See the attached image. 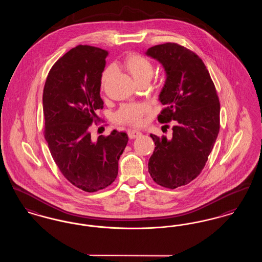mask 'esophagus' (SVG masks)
Here are the masks:
<instances>
[{
	"mask_svg": "<svg viewBox=\"0 0 262 262\" xmlns=\"http://www.w3.org/2000/svg\"><path fill=\"white\" fill-rule=\"evenodd\" d=\"M127 135H128V137H130V138H136V137H140L141 136V133L140 132H138L137 129H128L127 130Z\"/></svg>",
	"mask_w": 262,
	"mask_h": 262,
	"instance_id": "esophagus-1",
	"label": "esophagus"
}]
</instances>
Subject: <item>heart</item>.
I'll return each mask as SVG.
<instances>
[{"label": "heart", "instance_id": "1", "mask_svg": "<svg viewBox=\"0 0 262 262\" xmlns=\"http://www.w3.org/2000/svg\"><path fill=\"white\" fill-rule=\"evenodd\" d=\"M122 66L125 71L134 77V79L141 83L143 81H149L154 74L153 63L149 60L137 53H129L122 61ZM112 68H106L101 76V85L104 86L106 81L112 75ZM148 112V106L144 103H125L123 104L119 110L115 113V121L122 124L128 125H140L143 116Z\"/></svg>", "mask_w": 262, "mask_h": 262}]
</instances>
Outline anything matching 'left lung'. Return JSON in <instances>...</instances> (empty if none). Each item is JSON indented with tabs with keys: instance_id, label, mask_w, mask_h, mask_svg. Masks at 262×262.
<instances>
[{
	"instance_id": "left-lung-1",
	"label": "left lung",
	"mask_w": 262,
	"mask_h": 262,
	"mask_svg": "<svg viewBox=\"0 0 262 262\" xmlns=\"http://www.w3.org/2000/svg\"><path fill=\"white\" fill-rule=\"evenodd\" d=\"M146 54L167 74L158 122L174 124L169 138L150 135L155 148L148 172L157 185L174 189L194 180L207 162L220 129V102L208 70L193 51L168 42Z\"/></svg>"
}]
</instances>
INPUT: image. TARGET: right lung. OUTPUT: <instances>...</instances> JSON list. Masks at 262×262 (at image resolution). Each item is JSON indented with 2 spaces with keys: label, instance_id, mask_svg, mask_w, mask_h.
Segmentation results:
<instances>
[{
  "label": "right lung",
  "instance_id": "right-lung-1",
  "mask_svg": "<svg viewBox=\"0 0 262 262\" xmlns=\"http://www.w3.org/2000/svg\"><path fill=\"white\" fill-rule=\"evenodd\" d=\"M108 52L78 45L51 68L43 90L44 137L62 176L86 192L104 189L118 176L125 133L113 130L93 140L89 127L103 108L101 76Z\"/></svg>",
  "mask_w": 262,
  "mask_h": 262
}]
</instances>
